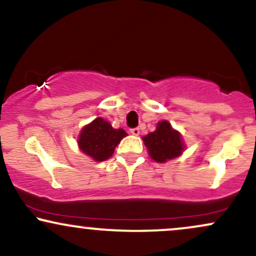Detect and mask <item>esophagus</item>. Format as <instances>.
Returning a JSON list of instances; mask_svg holds the SVG:
<instances>
[{"instance_id": "34e87169", "label": "esophagus", "mask_w": 256, "mask_h": 256, "mask_svg": "<svg viewBox=\"0 0 256 256\" xmlns=\"http://www.w3.org/2000/svg\"><path fill=\"white\" fill-rule=\"evenodd\" d=\"M130 132H131L132 134H134V136H138V134H140V128H131Z\"/></svg>"}]
</instances>
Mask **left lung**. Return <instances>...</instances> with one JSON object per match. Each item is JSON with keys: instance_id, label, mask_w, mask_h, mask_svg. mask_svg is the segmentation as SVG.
<instances>
[{"instance_id": "8db88e82", "label": "left lung", "mask_w": 256, "mask_h": 256, "mask_svg": "<svg viewBox=\"0 0 256 256\" xmlns=\"http://www.w3.org/2000/svg\"><path fill=\"white\" fill-rule=\"evenodd\" d=\"M143 142L150 158L156 162H166L178 158L185 148L180 134L173 130L167 120L158 122L156 130L143 137Z\"/></svg>"}]
</instances>
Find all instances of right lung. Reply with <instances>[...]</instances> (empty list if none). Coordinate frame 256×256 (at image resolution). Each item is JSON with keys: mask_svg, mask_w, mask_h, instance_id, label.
<instances>
[{"mask_svg": "<svg viewBox=\"0 0 256 256\" xmlns=\"http://www.w3.org/2000/svg\"><path fill=\"white\" fill-rule=\"evenodd\" d=\"M128 134L122 128H113L110 122L96 118L82 128L78 138L79 149L95 161H104L113 155L114 149Z\"/></svg>", "mask_w": 256, "mask_h": 256, "instance_id": "obj_1", "label": "right lung"}]
</instances>
